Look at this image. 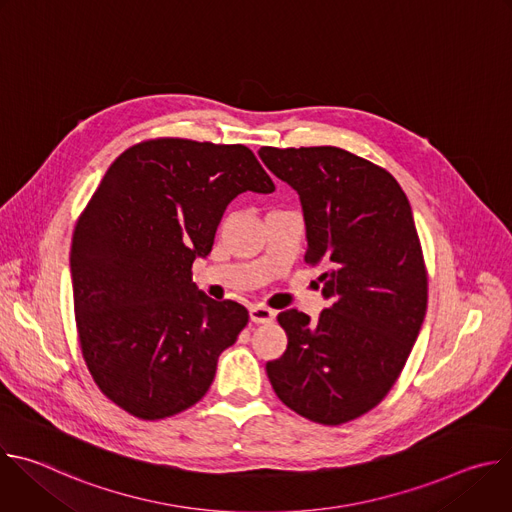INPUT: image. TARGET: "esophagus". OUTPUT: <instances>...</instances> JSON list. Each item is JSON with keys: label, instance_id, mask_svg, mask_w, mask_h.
I'll list each match as a JSON object with an SVG mask.
<instances>
[{"label": "esophagus", "instance_id": "1", "mask_svg": "<svg viewBox=\"0 0 512 512\" xmlns=\"http://www.w3.org/2000/svg\"><path fill=\"white\" fill-rule=\"evenodd\" d=\"M249 316H251V322L255 324H271L275 320V312L265 306H251Z\"/></svg>", "mask_w": 512, "mask_h": 512}]
</instances>
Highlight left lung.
Segmentation results:
<instances>
[{
  "label": "left lung",
  "mask_w": 512,
  "mask_h": 512,
  "mask_svg": "<svg viewBox=\"0 0 512 512\" xmlns=\"http://www.w3.org/2000/svg\"><path fill=\"white\" fill-rule=\"evenodd\" d=\"M300 196L312 267L324 269L318 322L279 314L289 344L267 362L277 397L302 417L340 425L377 407L403 371L427 308V275L409 200L383 168L346 150L261 148Z\"/></svg>",
  "instance_id": "left-lung-1"
}]
</instances>
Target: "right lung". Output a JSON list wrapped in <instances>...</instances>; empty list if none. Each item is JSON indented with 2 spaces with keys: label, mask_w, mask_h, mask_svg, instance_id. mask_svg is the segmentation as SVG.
I'll return each mask as SVG.
<instances>
[{
  "label": "right lung",
  "mask_w": 512,
  "mask_h": 512,
  "mask_svg": "<svg viewBox=\"0 0 512 512\" xmlns=\"http://www.w3.org/2000/svg\"><path fill=\"white\" fill-rule=\"evenodd\" d=\"M275 186L245 145L154 139L123 152L81 214L70 247L83 356L99 389L139 419L204 397L249 312L192 281L243 192Z\"/></svg>",
  "instance_id": "1"
}]
</instances>
